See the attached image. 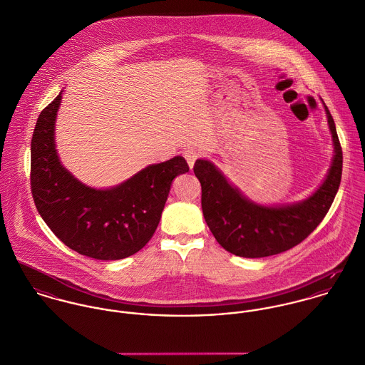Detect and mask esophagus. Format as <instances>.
Returning <instances> with one entry per match:
<instances>
[{
	"instance_id": "1",
	"label": "esophagus",
	"mask_w": 365,
	"mask_h": 365,
	"mask_svg": "<svg viewBox=\"0 0 365 365\" xmlns=\"http://www.w3.org/2000/svg\"><path fill=\"white\" fill-rule=\"evenodd\" d=\"M183 157H185V160L189 163V166L193 168L196 160L200 157V151H199L197 148H195V147H189V148H186V150L183 151Z\"/></svg>"
}]
</instances>
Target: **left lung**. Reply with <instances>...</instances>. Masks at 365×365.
<instances>
[{
	"label": "left lung",
	"instance_id": "obj_1",
	"mask_svg": "<svg viewBox=\"0 0 365 365\" xmlns=\"http://www.w3.org/2000/svg\"><path fill=\"white\" fill-rule=\"evenodd\" d=\"M333 137L334 157L319 189L304 202L264 207L249 202L225 176L205 160L195 163L202 185L204 220L217 242L241 257H266L302 242L324 218L341 180L343 153L336 125L324 106Z\"/></svg>",
	"mask_w": 365,
	"mask_h": 365
}]
</instances>
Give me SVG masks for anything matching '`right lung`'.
Returning <instances> with one entry per match:
<instances>
[{
	"instance_id": "add662e5",
	"label": "right lung",
	"mask_w": 365,
	"mask_h": 365,
	"mask_svg": "<svg viewBox=\"0 0 365 365\" xmlns=\"http://www.w3.org/2000/svg\"><path fill=\"white\" fill-rule=\"evenodd\" d=\"M61 93L39 115L31 143V189L53 234L70 249L98 260H119L153 238L172 180L189 172L183 157L150 165L112 189L82 185L61 163L54 122Z\"/></svg>"
}]
</instances>
